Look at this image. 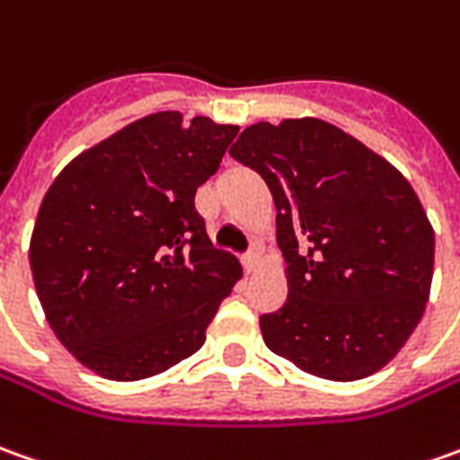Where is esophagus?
<instances>
[{
  "mask_svg": "<svg viewBox=\"0 0 460 460\" xmlns=\"http://www.w3.org/2000/svg\"><path fill=\"white\" fill-rule=\"evenodd\" d=\"M258 261H261V252L255 251V248L243 255V266H245V270H248V273H251V270H255V266H258Z\"/></svg>",
  "mask_w": 460,
  "mask_h": 460,
  "instance_id": "34e87169",
  "label": "esophagus"
}]
</instances>
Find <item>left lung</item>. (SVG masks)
<instances>
[{
    "label": "left lung",
    "mask_w": 460,
    "mask_h": 460,
    "mask_svg": "<svg viewBox=\"0 0 460 460\" xmlns=\"http://www.w3.org/2000/svg\"><path fill=\"white\" fill-rule=\"evenodd\" d=\"M276 202L288 298L261 316L270 352L334 382L375 375L423 316L436 237L410 181L319 119L252 123L230 149Z\"/></svg>",
    "instance_id": "1"
}]
</instances>
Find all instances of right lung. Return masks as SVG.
Returning a JSON list of instances; mask_svg holds the SVG:
<instances>
[{
    "label": "right lung",
    "instance_id": "add662e5",
    "mask_svg": "<svg viewBox=\"0 0 460 460\" xmlns=\"http://www.w3.org/2000/svg\"><path fill=\"white\" fill-rule=\"evenodd\" d=\"M235 134L205 116L151 113L50 184L30 268L55 337L95 375L144 380L205 344L243 268L209 243L194 194Z\"/></svg>",
    "mask_w": 460,
    "mask_h": 460
}]
</instances>
